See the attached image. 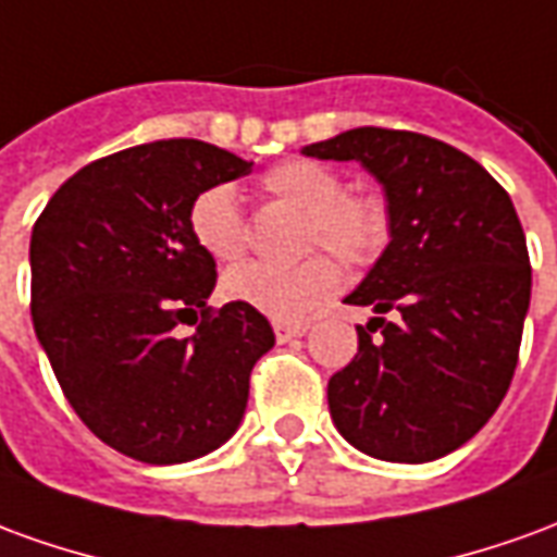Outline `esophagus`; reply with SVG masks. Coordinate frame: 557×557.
I'll return each instance as SVG.
<instances>
[{
    "instance_id": "obj_1",
    "label": "esophagus",
    "mask_w": 557,
    "mask_h": 557,
    "mask_svg": "<svg viewBox=\"0 0 557 557\" xmlns=\"http://www.w3.org/2000/svg\"><path fill=\"white\" fill-rule=\"evenodd\" d=\"M307 334V325L304 322H274V337H277V343H289V339L295 337H304Z\"/></svg>"
}]
</instances>
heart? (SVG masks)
Masks as SVG:
<instances>
[{"mask_svg": "<svg viewBox=\"0 0 557 557\" xmlns=\"http://www.w3.org/2000/svg\"><path fill=\"white\" fill-rule=\"evenodd\" d=\"M259 190L280 206L301 211V250L325 247L349 265H370L391 238L385 199L363 187H343L334 166L319 160H283L259 178ZM196 244L218 262L244 253V218L230 184H214L190 202ZM343 283L337 259L310 253L295 265L242 262L220 280V292L235 304L271 319H301L327 301Z\"/></svg>", "mask_w": 557, "mask_h": 557, "instance_id": "heart-1", "label": "heart"}]
</instances>
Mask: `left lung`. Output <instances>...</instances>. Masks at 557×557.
I'll use <instances>...</instances> for the list:
<instances>
[{"instance_id":"8db88e82","label":"left lung","mask_w":557,"mask_h":557,"mask_svg":"<svg viewBox=\"0 0 557 557\" xmlns=\"http://www.w3.org/2000/svg\"><path fill=\"white\" fill-rule=\"evenodd\" d=\"M304 154L358 160L382 184L391 218L385 253L346 295L375 315L327 382L334 426L385 462L454 454L502 406L531 304L510 196L478 160L411 131L355 127Z\"/></svg>"}]
</instances>
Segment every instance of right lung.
Instances as JSON below:
<instances>
[{"label": "right lung", "instance_id": "right-lung-1", "mask_svg": "<svg viewBox=\"0 0 557 557\" xmlns=\"http://www.w3.org/2000/svg\"><path fill=\"white\" fill-rule=\"evenodd\" d=\"M250 160L202 139H158L71 175L32 230V322L59 385L103 444L148 466L218 450L274 346L253 307H208L218 271L190 202ZM199 314L190 338L174 327Z\"/></svg>", "mask_w": 557, "mask_h": 557}]
</instances>
